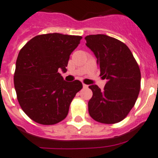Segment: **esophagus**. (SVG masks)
Segmentation results:
<instances>
[{"instance_id":"34e87169","label":"esophagus","mask_w":158,"mask_h":158,"mask_svg":"<svg viewBox=\"0 0 158 158\" xmlns=\"http://www.w3.org/2000/svg\"><path fill=\"white\" fill-rule=\"evenodd\" d=\"M82 86H83L84 89H87V88H88V87H89V85H85V84L83 83V85H82Z\"/></svg>"}]
</instances>
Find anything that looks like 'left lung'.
Segmentation results:
<instances>
[{
  "mask_svg": "<svg viewBox=\"0 0 158 158\" xmlns=\"http://www.w3.org/2000/svg\"><path fill=\"white\" fill-rule=\"evenodd\" d=\"M86 46L97 58L100 76L107 79L103 91L92 85L89 113L96 122L114 124L127 117L141 89V71L124 43L104 34L85 36Z\"/></svg>",
  "mask_w": 158,
  "mask_h": 158,
  "instance_id": "1",
  "label": "left lung"
}]
</instances>
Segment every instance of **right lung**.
Masks as SVG:
<instances>
[{
  "mask_svg": "<svg viewBox=\"0 0 158 158\" xmlns=\"http://www.w3.org/2000/svg\"><path fill=\"white\" fill-rule=\"evenodd\" d=\"M80 36L47 33L32 38L20 49L14 83L25 114L36 123L52 125L66 118L73 98L82 89L80 81L66 82L69 56L80 44Z\"/></svg>",
  "mask_w": 158,
  "mask_h": 158,
  "instance_id": "obj_1",
  "label": "right lung"
}]
</instances>
